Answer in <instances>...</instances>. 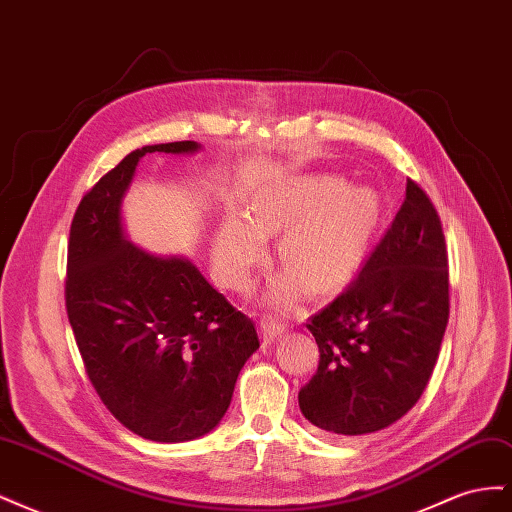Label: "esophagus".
I'll return each mask as SVG.
<instances>
[{
    "mask_svg": "<svg viewBox=\"0 0 512 512\" xmlns=\"http://www.w3.org/2000/svg\"><path fill=\"white\" fill-rule=\"evenodd\" d=\"M284 329H286V324L282 320L271 318V316L260 318V331H262V339H265V344L275 342V339L284 333Z\"/></svg>",
    "mask_w": 512,
    "mask_h": 512,
    "instance_id": "1",
    "label": "esophagus"
}]
</instances>
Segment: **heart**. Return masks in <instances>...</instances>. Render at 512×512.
Instances as JSON below:
<instances>
[{
    "label": "heart",
    "mask_w": 512,
    "mask_h": 512,
    "mask_svg": "<svg viewBox=\"0 0 512 512\" xmlns=\"http://www.w3.org/2000/svg\"><path fill=\"white\" fill-rule=\"evenodd\" d=\"M380 215L369 188H348L333 175L282 181L254 196L245 213H226L215 230L213 258L226 288L245 292L267 258V235L287 228L280 262L288 269L269 288L271 305L288 307L305 292L342 288L359 269Z\"/></svg>",
    "instance_id": "b5f03b06"
}]
</instances>
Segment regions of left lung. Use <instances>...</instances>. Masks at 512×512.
I'll return each instance as SVG.
<instances>
[{
	"instance_id": "obj_1",
	"label": "left lung",
	"mask_w": 512,
	"mask_h": 512,
	"mask_svg": "<svg viewBox=\"0 0 512 512\" xmlns=\"http://www.w3.org/2000/svg\"><path fill=\"white\" fill-rule=\"evenodd\" d=\"M448 254L440 215L416 181L356 280L307 320L320 361L299 391L309 423L333 438L399 421L436 367L448 322Z\"/></svg>"
}]
</instances>
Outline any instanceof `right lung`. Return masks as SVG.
Returning <instances> with one entry per match:
<instances>
[{"label":"right lung","mask_w":512,"mask_h":512,"mask_svg":"<svg viewBox=\"0 0 512 512\" xmlns=\"http://www.w3.org/2000/svg\"><path fill=\"white\" fill-rule=\"evenodd\" d=\"M198 143L128 153L76 207L68 241L66 309L87 378L136 436L188 442L222 421L245 361L258 350L252 318L185 258L134 247L121 200L145 153H190Z\"/></svg>","instance_id":"1"}]
</instances>
